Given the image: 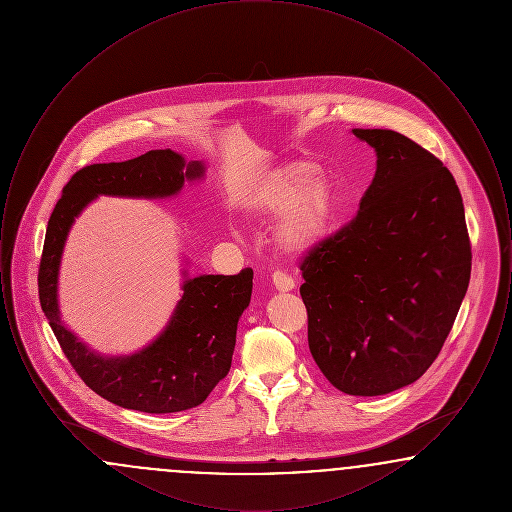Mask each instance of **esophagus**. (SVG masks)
Returning <instances> with one entry per match:
<instances>
[{"label":"esophagus","mask_w":512,"mask_h":512,"mask_svg":"<svg viewBox=\"0 0 512 512\" xmlns=\"http://www.w3.org/2000/svg\"><path fill=\"white\" fill-rule=\"evenodd\" d=\"M272 284L278 292H290L295 288V280L292 274H288L286 270H274L272 272Z\"/></svg>","instance_id":"1"}]
</instances>
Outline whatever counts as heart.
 <instances>
[{"instance_id": "1", "label": "heart", "mask_w": 512, "mask_h": 512, "mask_svg": "<svg viewBox=\"0 0 512 512\" xmlns=\"http://www.w3.org/2000/svg\"><path fill=\"white\" fill-rule=\"evenodd\" d=\"M315 163L282 165L261 180L251 195L257 217H275L274 240L286 253H305L322 242L334 217L336 195Z\"/></svg>"}]
</instances>
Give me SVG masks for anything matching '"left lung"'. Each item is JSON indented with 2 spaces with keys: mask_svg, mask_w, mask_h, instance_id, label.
Returning <instances> with one entry per match:
<instances>
[{
  "mask_svg": "<svg viewBox=\"0 0 512 512\" xmlns=\"http://www.w3.org/2000/svg\"><path fill=\"white\" fill-rule=\"evenodd\" d=\"M376 174L355 219L309 249L299 288L309 349L349 395L418 380L447 340L470 282L463 197L434 153L395 130L355 128Z\"/></svg>",
  "mask_w": 512,
  "mask_h": 512,
  "instance_id": "8db88e82",
  "label": "left lung"
}]
</instances>
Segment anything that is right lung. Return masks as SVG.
I'll list each match as a JSON object with an SVG mask.
<instances>
[{
	"mask_svg": "<svg viewBox=\"0 0 512 512\" xmlns=\"http://www.w3.org/2000/svg\"><path fill=\"white\" fill-rule=\"evenodd\" d=\"M203 174L199 161L184 163L171 149H153L122 163H98L74 172L48 220L38 268L42 311L76 374L103 399L132 411L161 414L201 405L228 374L238 320L251 299L253 270L234 276L188 278L165 332L130 357H99L61 324L57 272L74 217L99 194L169 197L184 180Z\"/></svg>",
	"mask_w": 512,
	"mask_h": 512,
	"instance_id": "1",
	"label": "right lung"
}]
</instances>
